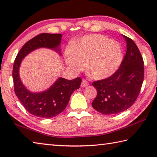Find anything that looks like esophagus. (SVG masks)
Here are the masks:
<instances>
[{"label":"esophagus","instance_id":"obj_1","mask_svg":"<svg viewBox=\"0 0 157 157\" xmlns=\"http://www.w3.org/2000/svg\"><path fill=\"white\" fill-rule=\"evenodd\" d=\"M89 85V82H87L86 79H83L82 81V84H81V86L84 87V86H87Z\"/></svg>","mask_w":157,"mask_h":157}]
</instances>
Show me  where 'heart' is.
Segmentation results:
<instances>
[{
    "mask_svg": "<svg viewBox=\"0 0 157 157\" xmlns=\"http://www.w3.org/2000/svg\"><path fill=\"white\" fill-rule=\"evenodd\" d=\"M121 45L101 34L84 36L78 44L68 46L64 50V59L73 71H86L95 79L107 78L116 72L123 60Z\"/></svg>",
    "mask_w": 157,
    "mask_h": 157,
    "instance_id": "heart-1",
    "label": "heart"
}]
</instances>
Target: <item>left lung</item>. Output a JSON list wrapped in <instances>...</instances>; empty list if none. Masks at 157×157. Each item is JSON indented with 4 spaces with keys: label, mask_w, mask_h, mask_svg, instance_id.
<instances>
[{
    "label": "left lung",
    "mask_w": 157,
    "mask_h": 157,
    "mask_svg": "<svg viewBox=\"0 0 157 157\" xmlns=\"http://www.w3.org/2000/svg\"><path fill=\"white\" fill-rule=\"evenodd\" d=\"M123 37L127 42V51L120 68L109 78L92 83L98 92L92 107L105 115L123 112L132 106L144 79L142 55L132 39Z\"/></svg>",
    "instance_id": "left-lung-1"
}]
</instances>
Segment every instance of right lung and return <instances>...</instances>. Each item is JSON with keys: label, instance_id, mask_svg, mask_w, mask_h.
Listing matches in <instances>:
<instances>
[{"label": "right lung", "instance_id": "right-lung-1", "mask_svg": "<svg viewBox=\"0 0 157 157\" xmlns=\"http://www.w3.org/2000/svg\"><path fill=\"white\" fill-rule=\"evenodd\" d=\"M62 35L61 34L41 33L26 42L19 50L13 66L12 77L15 94L21 104L29 113L43 118H50L57 116L65 109L71 95L79 88L82 79L72 80L59 78L46 91L32 93L23 86L18 70L22 59L30 52L39 48H48L60 53L59 47Z\"/></svg>", "mask_w": 157, "mask_h": 157}]
</instances>
